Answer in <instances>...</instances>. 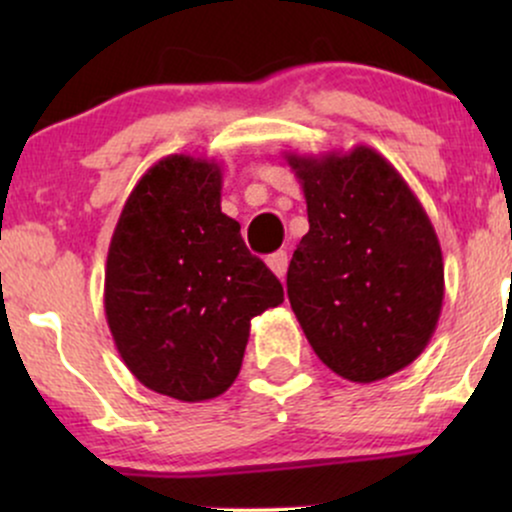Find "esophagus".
Listing matches in <instances>:
<instances>
[{"label":"esophagus","mask_w":512,"mask_h":512,"mask_svg":"<svg viewBox=\"0 0 512 512\" xmlns=\"http://www.w3.org/2000/svg\"><path fill=\"white\" fill-rule=\"evenodd\" d=\"M267 264H269V269H272V272L279 276V279H284L286 269H289V255H286L284 250H276L267 257Z\"/></svg>","instance_id":"1"}]
</instances>
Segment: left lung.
Instances as JSON below:
<instances>
[{"instance_id": "obj_1", "label": "left lung", "mask_w": 512, "mask_h": 512, "mask_svg": "<svg viewBox=\"0 0 512 512\" xmlns=\"http://www.w3.org/2000/svg\"><path fill=\"white\" fill-rule=\"evenodd\" d=\"M286 161L310 223L286 291L317 358L351 383L407 368L431 342L445 293L443 252L424 207L370 146Z\"/></svg>"}]
</instances>
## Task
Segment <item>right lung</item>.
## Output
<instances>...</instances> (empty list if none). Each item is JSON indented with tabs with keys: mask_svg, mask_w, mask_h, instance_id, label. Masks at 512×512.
<instances>
[{
	"mask_svg": "<svg viewBox=\"0 0 512 512\" xmlns=\"http://www.w3.org/2000/svg\"><path fill=\"white\" fill-rule=\"evenodd\" d=\"M105 317L125 366L180 402L223 395L243 366L250 320L284 289L221 211V166L173 154L134 185L105 264Z\"/></svg>",
	"mask_w": 512,
	"mask_h": 512,
	"instance_id": "obj_1",
	"label": "right lung"
}]
</instances>
